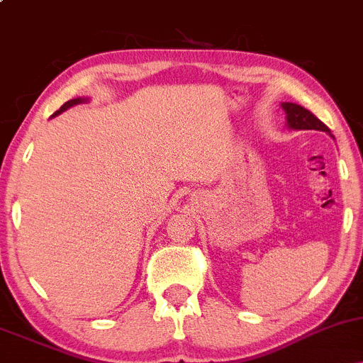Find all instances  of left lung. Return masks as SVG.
Instances as JSON below:
<instances>
[{
	"instance_id": "left-lung-1",
	"label": "left lung",
	"mask_w": 363,
	"mask_h": 363,
	"mask_svg": "<svg viewBox=\"0 0 363 363\" xmlns=\"http://www.w3.org/2000/svg\"><path fill=\"white\" fill-rule=\"evenodd\" d=\"M283 111L286 114V124L291 129H315V131H326L331 135L329 128L323 121H319L312 114L311 111H307L306 107L298 106V104L291 102H283L281 104Z\"/></svg>"
}]
</instances>
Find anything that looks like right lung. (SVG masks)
<instances>
[{"instance_id":"right-lung-1","label":"right lung","mask_w":363,"mask_h":363,"mask_svg":"<svg viewBox=\"0 0 363 363\" xmlns=\"http://www.w3.org/2000/svg\"><path fill=\"white\" fill-rule=\"evenodd\" d=\"M86 101H89V99H73V101H68V102H65V104H62V106H61V109H60V111H56V112H54V114H52V118H54V116L61 114V112H65L66 109H69V107L77 106V104L86 102Z\"/></svg>"}]
</instances>
